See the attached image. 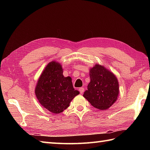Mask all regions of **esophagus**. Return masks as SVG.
I'll list each match as a JSON object with an SVG mask.
<instances>
[{"instance_id":"1","label":"esophagus","mask_w":150,"mask_h":150,"mask_svg":"<svg viewBox=\"0 0 150 150\" xmlns=\"http://www.w3.org/2000/svg\"><path fill=\"white\" fill-rule=\"evenodd\" d=\"M79 91H80V93L81 94H82L84 91V88H79Z\"/></svg>"}]
</instances>
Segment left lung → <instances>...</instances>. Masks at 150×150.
<instances>
[{
    "label": "left lung",
    "instance_id": "1",
    "mask_svg": "<svg viewBox=\"0 0 150 150\" xmlns=\"http://www.w3.org/2000/svg\"><path fill=\"white\" fill-rule=\"evenodd\" d=\"M90 77V82L83 97L95 108L102 110L108 109L119 95L117 77L109 70L98 64L91 69Z\"/></svg>",
    "mask_w": 150,
    "mask_h": 150
}]
</instances>
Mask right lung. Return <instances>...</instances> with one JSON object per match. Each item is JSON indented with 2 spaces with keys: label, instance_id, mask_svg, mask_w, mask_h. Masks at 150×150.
Masks as SVG:
<instances>
[{
  "label": "right lung",
  "instance_id": "1",
  "mask_svg": "<svg viewBox=\"0 0 150 150\" xmlns=\"http://www.w3.org/2000/svg\"><path fill=\"white\" fill-rule=\"evenodd\" d=\"M63 69L55 61L50 62L38 81L35 95L40 104L53 113H60L79 94L75 90L70 77L63 75Z\"/></svg>",
  "mask_w": 150,
  "mask_h": 150
}]
</instances>
